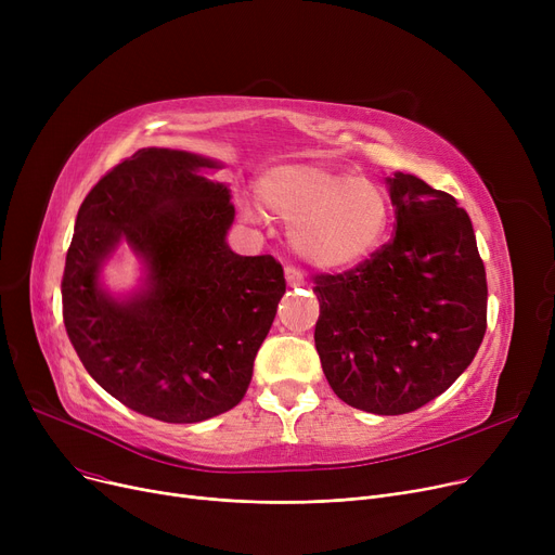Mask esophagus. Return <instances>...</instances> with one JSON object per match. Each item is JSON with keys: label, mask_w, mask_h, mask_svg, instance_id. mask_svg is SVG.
I'll return each instance as SVG.
<instances>
[{"label": "esophagus", "mask_w": 555, "mask_h": 555, "mask_svg": "<svg viewBox=\"0 0 555 555\" xmlns=\"http://www.w3.org/2000/svg\"><path fill=\"white\" fill-rule=\"evenodd\" d=\"M285 283H287V287H301V285H306V279L299 270L285 268Z\"/></svg>", "instance_id": "1"}]
</instances>
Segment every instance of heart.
I'll return each instance as SVG.
<instances>
[{"label": "heart", "mask_w": 555, "mask_h": 555, "mask_svg": "<svg viewBox=\"0 0 555 555\" xmlns=\"http://www.w3.org/2000/svg\"><path fill=\"white\" fill-rule=\"evenodd\" d=\"M266 209L289 224V245L319 270L360 266L380 247L391 216L387 191L326 164H283L258 182ZM245 216L256 214L245 207Z\"/></svg>", "instance_id": "b5f03b06"}]
</instances>
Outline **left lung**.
I'll use <instances>...</instances> for the list:
<instances>
[{"instance_id": "left-lung-1", "label": "left lung", "mask_w": 555, "mask_h": 555, "mask_svg": "<svg viewBox=\"0 0 555 555\" xmlns=\"http://www.w3.org/2000/svg\"><path fill=\"white\" fill-rule=\"evenodd\" d=\"M396 236L362 266L314 279V346L331 389L398 416L441 396L486 333V270L473 222L414 175L387 178Z\"/></svg>"}]
</instances>
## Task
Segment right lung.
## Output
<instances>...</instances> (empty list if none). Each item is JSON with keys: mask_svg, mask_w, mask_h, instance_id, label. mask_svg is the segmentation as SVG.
I'll return each instance as SVG.
<instances>
[{"mask_svg": "<svg viewBox=\"0 0 555 555\" xmlns=\"http://www.w3.org/2000/svg\"><path fill=\"white\" fill-rule=\"evenodd\" d=\"M220 162L141 149L82 199L65 260L63 317L94 380L137 414L199 423L236 406L285 293L272 256L227 245L229 186ZM121 244L142 262L140 285L109 294L102 268Z\"/></svg>", "mask_w": 555, "mask_h": 555, "instance_id": "add662e5", "label": "right lung"}]
</instances>
